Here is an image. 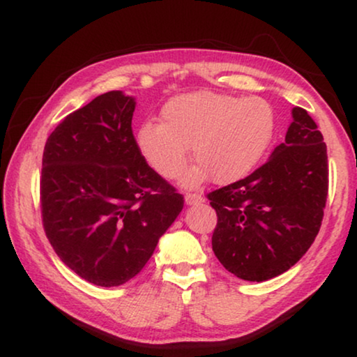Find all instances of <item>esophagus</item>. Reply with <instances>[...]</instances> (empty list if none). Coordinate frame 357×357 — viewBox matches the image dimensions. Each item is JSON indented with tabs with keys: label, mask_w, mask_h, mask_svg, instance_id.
<instances>
[{
	"label": "esophagus",
	"mask_w": 357,
	"mask_h": 357,
	"mask_svg": "<svg viewBox=\"0 0 357 357\" xmlns=\"http://www.w3.org/2000/svg\"><path fill=\"white\" fill-rule=\"evenodd\" d=\"M203 202V197L198 193H187L185 195V203L188 204V206H193V204H199Z\"/></svg>",
	"instance_id": "1"
}]
</instances>
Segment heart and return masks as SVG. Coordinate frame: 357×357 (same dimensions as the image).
<instances>
[{
	"instance_id": "1",
	"label": "heart",
	"mask_w": 357,
	"mask_h": 357,
	"mask_svg": "<svg viewBox=\"0 0 357 357\" xmlns=\"http://www.w3.org/2000/svg\"><path fill=\"white\" fill-rule=\"evenodd\" d=\"M275 128V110L265 99L198 91L172 97L162 107V123L141 125L136 143L160 177H177L192 146L198 164L182 182L197 187L213 175L214 182L227 185L247 177L260 164Z\"/></svg>"
}]
</instances>
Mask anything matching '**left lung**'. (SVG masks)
<instances>
[{"label": "left lung", "instance_id": "1", "mask_svg": "<svg viewBox=\"0 0 357 357\" xmlns=\"http://www.w3.org/2000/svg\"><path fill=\"white\" fill-rule=\"evenodd\" d=\"M328 195L324 136L301 107L284 143L243 180L208 195L218 213L213 252L245 281H268L294 266L320 231Z\"/></svg>", "mask_w": 357, "mask_h": 357}]
</instances>
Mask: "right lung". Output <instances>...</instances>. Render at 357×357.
Masks as SVG:
<instances>
[{
  "mask_svg": "<svg viewBox=\"0 0 357 357\" xmlns=\"http://www.w3.org/2000/svg\"><path fill=\"white\" fill-rule=\"evenodd\" d=\"M135 97L110 91L73 112L48 136L42 159L43 229L65 265L96 286L143 270L183 209L131 130Z\"/></svg>",
  "mask_w": 357,
  "mask_h": 357,
  "instance_id": "add662e5",
  "label": "right lung"
}]
</instances>
